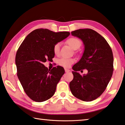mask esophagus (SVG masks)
<instances>
[{"instance_id":"esophagus-1","label":"esophagus","mask_w":125,"mask_h":125,"mask_svg":"<svg viewBox=\"0 0 125 125\" xmlns=\"http://www.w3.org/2000/svg\"><path fill=\"white\" fill-rule=\"evenodd\" d=\"M64 70H65V72H70V70H68V69L65 68Z\"/></svg>"}]
</instances>
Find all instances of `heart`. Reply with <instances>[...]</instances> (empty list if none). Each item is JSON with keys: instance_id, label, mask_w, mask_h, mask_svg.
Masks as SVG:
<instances>
[{"instance_id": "b5f03b06", "label": "heart", "mask_w": 125, "mask_h": 125, "mask_svg": "<svg viewBox=\"0 0 125 125\" xmlns=\"http://www.w3.org/2000/svg\"><path fill=\"white\" fill-rule=\"evenodd\" d=\"M67 44L74 50L78 49L81 45V42L80 39L75 37H72L67 39L66 41ZM60 43H57L53 47V52L55 54H58L60 51ZM74 62V60L72 58H62L58 61V64L66 68H68Z\"/></svg>"}]
</instances>
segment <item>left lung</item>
<instances>
[{"mask_svg": "<svg viewBox=\"0 0 125 125\" xmlns=\"http://www.w3.org/2000/svg\"><path fill=\"white\" fill-rule=\"evenodd\" d=\"M83 42L84 50L80 60L73 66V80L70 83L72 94L83 101L96 100L104 92L114 71L112 49L105 39L91 29H80L71 32ZM87 69L83 76L78 71Z\"/></svg>", "mask_w": 125, "mask_h": 125, "instance_id": "left-lung-1", "label": "left lung"}]
</instances>
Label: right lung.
I'll return each instance as SVG.
<instances>
[{"label": "right lung", "mask_w": 125, "mask_h": 125, "mask_svg": "<svg viewBox=\"0 0 125 125\" xmlns=\"http://www.w3.org/2000/svg\"><path fill=\"white\" fill-rule=\"evenodd\" d=\"M70 34L68 31L35 29L25 37L18 49L17 76L25 94L34 101H45L54 95L64 70L59 66L48 70L43 63L52 60L54 45Z\"/></svg>", "instance_id": "obj_1"}]
</instances>
